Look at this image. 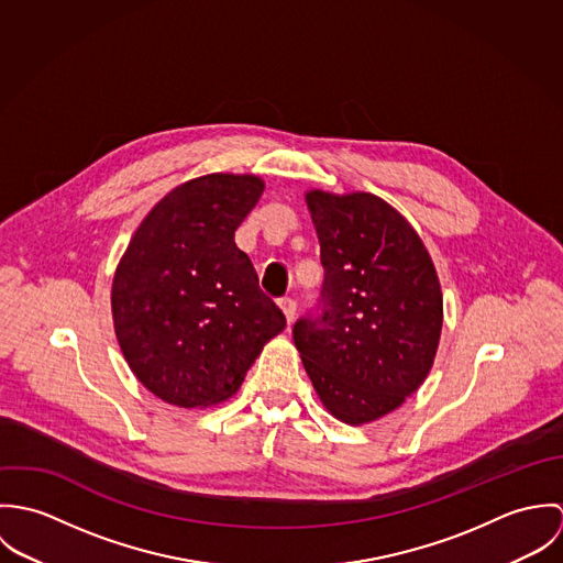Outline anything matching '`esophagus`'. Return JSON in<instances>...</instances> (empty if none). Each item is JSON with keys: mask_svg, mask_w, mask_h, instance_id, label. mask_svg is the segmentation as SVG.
Masks as SVG:
<instances>
[{"mask_svg": "<svg viewBox=\"0 0 563 563\" xmlns=\"http://www.w3.org/2000/svg\"><path fill=\"white\" fill-rule=\"evenodd\" d=\"M279 308L284 310V314H286V321H295V314H297V301H295V299H290V297H284V299H279Z\"/></svg>", "mask_w": 563, "mask_h": 563, "instance_id": "esophagus-1", "label": "esophagus"}]
</instances>
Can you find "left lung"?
Wrapping results in <instances>:
<instances>
[{"instance_id": "8db88e82", "label": "left lung", "mask_w": 563, "mask_h": 563, "mask_svg": "<svg viewBox=\"0 0 563 563\" xmlns=\"http://www.w3.org/2000/svg\"><path fill=\"white\" fill-rule=\"evenodd\" d=\"M321 297L292 327L324 407L349 424L397 409L424 382L442 329L433 262L401 214L368 192H308Z\"/></svg>"}]
</instances>
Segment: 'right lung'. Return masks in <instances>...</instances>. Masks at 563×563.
I'll return each instance as SVG.
<instances>
[{
	"label": "right lung",
	"instance_id": "add662e5",
	"mask_svg": "<svg viewBox=\"0 0 563 563\" xmlns=\"http://www.w3.org/2000/svg\"><path fill=\"white\" fill-rule=\"evenodd\" d=\"M262 190L253 175L186 181L128 244L112 282L114 331L132 373L162 401L206 407L228 399L286 327L234 242Z\"/></svg>",
	"mask_w": 563,
	"mask_h": 563
}]
</instances>
